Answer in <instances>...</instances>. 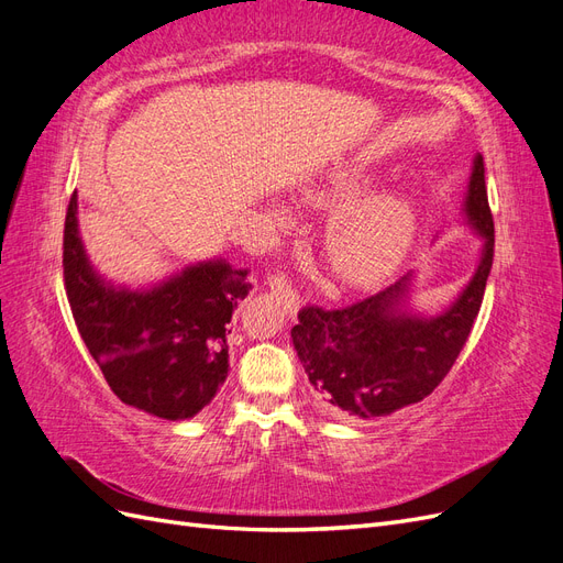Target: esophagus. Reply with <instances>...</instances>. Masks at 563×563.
I'll return each mask as SVG.
<instances>
[{
    "label": "esophagus",
    "instance_id": "esophagus-1",
    "mask_svg": "<svg viewBox=\"0 0 563 563\" xmlns=\"http://www.w3.org/2000/svg\"><path fill=\"white\" fill-rule=\"evenodd\" d=\"M267 286L272 288V294L279 296V300L284 302V308L288 312L296 314L300 310V296H298V291L294 288L291 279H288L286 272H282V269L272 272V275L267 277Z\"/></svg>",
    "mask_w": 563,
    "mask_h": 563
}]
</instances>
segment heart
<instances>
[{
	"label": "heart",
	"mask_w": 563,
	"mask_h": 563,
	"mask_svg": "<svg viewBox=\"0 0 563 563\" xmlns=\"http://www.w3.org/2000/svg\"><path fill=\"white\" fill-rule=\"evenodd\" d=\"M371 168L362 162L333 168L308 197L340 201L362 192ZM416 232L413 203L397 192H376L347 201L333 213L327 232V253L340 279L356 286L376 284L395 272L411 249Z\"/></svg>",
	"instance_id": "obj_1"
}]
</instances>
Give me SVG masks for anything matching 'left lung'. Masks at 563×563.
Here are the masks:
<instances>
[{
    "instance_id": "8db88e82",
    "label": "left lung",
    "mask_w": 563,
    "mask_h": 563,
    "mask_svg": "<svg viewBox=\"0 0 563 563\" xmlns=\"http://www.w3.org/2000/svg\"><path fill=\"white\" fill-rule=\"evenodd\" d=\"M465 213L484 236V253L444 314L406 312L411 275L347 308L305 305L298 312L291 338L323 411L338 420H378L422 401L446 378L482 310L496 244L482 155L474 157Z\"/></svg>"
}]
</instances>
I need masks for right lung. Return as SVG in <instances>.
I'll return each instance as SVG.
<instances>
[{"mask_svg":"<svg viewBox=\"0 0 563 563\" xmlns=\"http://www.w3.org/2000/svg\"><path fill=\"white\" fill-rule=\"evenodd\" d=\"M63 277L77 331L110 389L126 406L185 420L228 378V323L249 294V269L209 261L150 288L100 279L77 232V195L63 230Z\"/></svg>","mask_w":563,"mask_h":563,"instance_id":"1","label":"right lung"}]
</instances>
